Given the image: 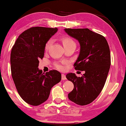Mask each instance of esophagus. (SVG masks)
Wrapping results in <instances>:
<instances>
[{"mask_svg":"<svg viewBox=\"0 0 126 126\" xmlns=\"http://www.w3.org/2000/svg\"><path fill=\"white\" fill-rule=\"evenodd\" d=\"M61 77H62V80H66V76H65V75H64V74H62Z\"/></svg>","mask_w":126,"mask_h":126,"instance_id":"1","label":"esophagus"}]
</instances>
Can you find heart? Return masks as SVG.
I'll return each mask as SVG.
<instances>
[{
  "label": "heart",
  "mask_w": 126,
  "mask_h": 126,
  "mask_svg": "<svg viewBox=\"0 0 126 126\" xmlns=\"http://www.w3.org/2000/svg\"><path fill=\"white\" fill-rule=\"evenodd\" d=\"M62 40V42H63V46L64 47H69V46H76V44L73 39H72L71 38L69 37H63L61 39ZM52 39H49L47 41V42L46 43L44 47V49L45 51H47L49 49L50 47V46L52 44ZM63 63H56L55 64V66L58 69L61 70H64V66L63 65Z\"/></svg>",
  "instance_id": "1"
}]
</instances>
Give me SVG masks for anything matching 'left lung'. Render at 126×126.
I'll return each instance as SVG.
<instances>
[{"label": "left lung", "mask_w": 126, "mask_h": 126, "mask_svg": "<svg viewBox=\"0 0 126 126\" xmlns=\"http://www.w3.org/2000/svg\"><path fill=\"white\" fill-rule=\"evenodd\" d=\"M69 35L80 44V53L75 69L85 71L81 77L67 74L74 88L68 94L70 100L80 106L92 103L99 96L106 83L111 65L110 47L103 35L88 29H65Z\"/></svg>", "instance_id": "obj_1"}]
</instances>
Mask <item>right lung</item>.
I'll use <instances>...</instances> for the list:
<instances>
[{
  "mask_svg": "<svg viewBox=\"0 0 126 126\" xmlns=\"http://www.w3.org/2000/svg\"><path fill=\"white\" fill-rule=\"evenodd\" d=\"M57 31V28L31 27L19 36L12 48V77L20 97L32 106L47 100L51 88L61 80L57 70L45 73L38 68L39 60L44 57L46 43Z\"/></svg>",
  "mask_w": 126,
  "mask_h": 126,
  "instance_id": "add662e5",
  "label": "right lung"
}]
</instances>
